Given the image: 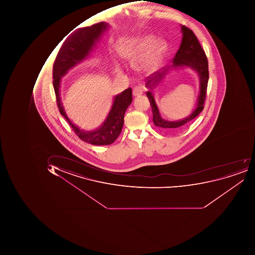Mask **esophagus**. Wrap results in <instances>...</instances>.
Returning a JSON list of instances; mask_svg holds the SVG:
<instances>
[{
    "label": "esophagus",
    "instance_id": "1",
    "mask_svg": "<svg viewBox=\"0 0 255 255\" xmlns=\"http://www.w3.org/2000/svg\"><path fill=\"white\" fill-rule=\"evenodd\" d=\"M143 94V87H141V86H138V87H135V88L133 89V91H132V94L135 97H139L141 94Z\"/></svg>",
    "mask_w": 255,
    "mask_h": 255
}]
</instances>
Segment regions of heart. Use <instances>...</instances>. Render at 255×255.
Returning a JSON list of instances; mask_svg holds the SVG:
<instances>
[{"mask_svg": "<svg viewBox=\"0 0 255 255\" xmlns=\"http://www.w3.org/2000/svg\"><path fill=\"white\" fill-rule=\"evenodd\" d=\"M148 37H137L126 40L119 47V53L125 60L133 58L149 42ZM165 41L161 39L151 40L144 51L136 59V65L139 70L145 72L155 70L159 65L165 53Z\"/></svg>", "mask_w": 255, "mask_h": 255, "instance_id": "b5f03b06", "label": "heart"}]
</instances>
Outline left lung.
I'll return each instance as SVG.
<instances>
[{
  "instance_id": "obj_1",
  "label": "left lung",
  "mask_w": 255,
  "mask_h": 255,
  "mask_svg": "<svg viewBox=\"0 0 255 255\" xmlns=\"http://www.w3.org/2000/svg\"><path fill=\"white\" fill-rule=\"evenodd\" d=\"M181 29L183 35L182 43L178 51L175 53L172 61L173 64L171 67L177 68V67H188L193 69L198 73L200 82V93L197 100L198 102H197L196 108L188 117L178 121H168V120H164L160 115L159 110L157 107L151 90H153L165 77L169 70V67L165 68L162 72L157 73L154 77H148L145 83L147 88L150 89L147 92L146 96L149 100L150 105L152 110V116H153L152 121L155 127L168 132H175L182 129L203 110L204 104L206 97L208 77H209L208 59L196 36L192 30H190L185 26H181Z\"/></svg>"
}]
</instances>
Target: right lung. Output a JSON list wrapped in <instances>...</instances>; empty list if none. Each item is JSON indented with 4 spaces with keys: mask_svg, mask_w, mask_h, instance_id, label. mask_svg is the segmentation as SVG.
<instances>
[{
    "mask_svg": "<svg viewBox=\"0 0 255 255\" xmlns=\"http://www.w3.org/2000/svg\"><path fill=\"white\" fill-rule=\"evenodd\" d=\"M108 27V23L100 22L73 31L63 42L53 67V85L60 114L66 119L80 139L96 145L114 143L121 133L126 110L132 101L131 89L129 87L114 97V104L104 124L94 131H85L73 124L66 114L60 98V80L70 69L87 59Z\"/></svg>",
    "mask_w": 255,
    "mask_h": 255,
    "instance_id": "right-lung-1",
    "label": "right lung"
}]
</instances>
